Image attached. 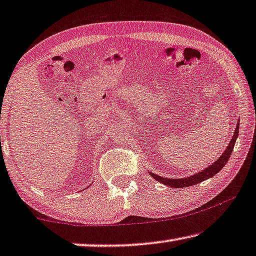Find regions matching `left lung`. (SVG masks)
I'll list each match as a JSON object with an SVG mask.
<instances>
[{
  "mask_svg": "<svg viewBox=\"0 0 256 256\" xmlns=\"http://www.w3.org/2000/svg\"><path fill=\"white\" fill-rule=\"evenodd\" d=\"M238 132H239V124H237L232 138H231L229 145H228V148L222 153V156H220V158L216 160L214 164H212L210 166H208L207 168L204 169V170H200L199 172H196V174H194V175H191V176H188V178H162V176L156 175L152 172H148V174H150L156 180H158V182L164 184V186H170V188H176L196 186V184L202 182V180L213 178L214 175L218 174V172L221 170L224 166H226L228 160H229L231 153H232V151H234L236 140H237V138H238Z\"/></svg>",
  "mask_w": 256,
  "mask_h": 256,
  "instance_id": "obj_1",
  "label": "left lung"
}]
</instances>
